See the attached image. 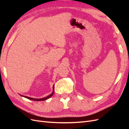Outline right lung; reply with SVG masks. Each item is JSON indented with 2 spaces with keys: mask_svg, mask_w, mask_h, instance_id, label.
I'll return each mask as SVG.
<instances>
[{
  "mask_svg": "<svg viewBox=\"0 0 129 129\" xmlns=\"http://www.w3.org/2000/svg\"><path fill=\"white\" fill-rule=\"evenodd\" d=\"M53 92H52L51 94H50L49 95L46 96L45 97H44V98H42V99H33V98H31V97H27V96H23V95H20V96H22V97H25V98L26 99H28L29 100H33V101H45V100H47L48 99L50 98V97H52L53 95V93L54 92V85H53Z\"/></svg>",
  "mask_w": 129,
  "mask_h": 129,
  "instance_id": "1",
  "label": "right lung"
}]
</instances>
